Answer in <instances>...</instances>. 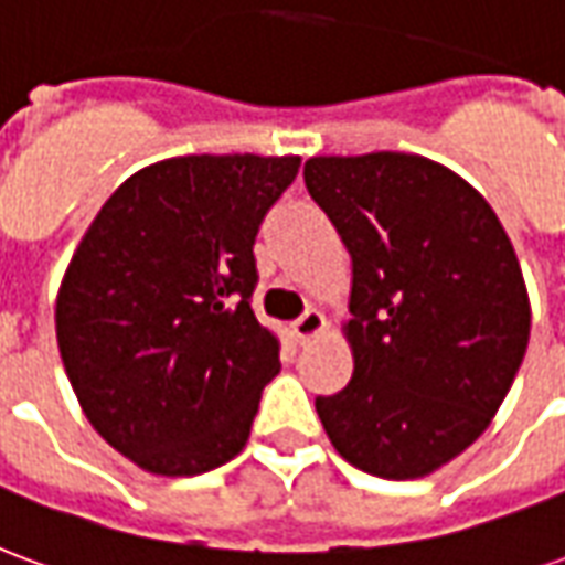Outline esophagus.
I'll return each instance as SVG.
<instances>
[{"label":"esophagus","instance_id":"esophagus-1","mask_svg":"<svg viewBox=\"0 0 565 565\" xmlns=\"http://www.w3.org/2000/svg\"><path fill=\"white\" fill-rule=\"evenodd\" d=\"M323 327H327V318L320 315L318 308H308L302 318L294 320V327H290V332H294L296 342L306 344V342H311V339H315V335H318V332L323 330Z\"/></svg>","mask_w":565,"mask_h":565}]
</instances>
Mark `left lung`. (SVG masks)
<instances>
[{
	"mask_svg": "<svg viewBox=\"0 0 565 565\" xmlns=\"http://www.w3.org/2000/svg\"><path fill=\"white\" fill-rule=\"evenodd\" d=\"M302 174L354 263V375L315 399L320 424L356 469L424 478L484 433L521 369V263L484 196L426 157H311Z\"/></svg>",
	"mask_w": 565,
	"mask_h": 565,
	"instance_id": "1",
	"label": "left lung"
}]
</instances>
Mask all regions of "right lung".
I'll use <instances>...</instances> for the list:
<instances>
[{"mask_svg":"<svg viewBox=\"0 0 565 565\" xmlns=\"http://www.w3.org/2000/svg\"><path fill=\"white\" fill-rule=\"evenodd\" d=\"M299 157H174L117 186L56 296L60 356L96 433L153 475L245 448L278 335L254 318L259 223Z\"/></svg>","mask_w":565,"mask_h":565,"instance_id":"1","label":"right lung"}]
</instances>
